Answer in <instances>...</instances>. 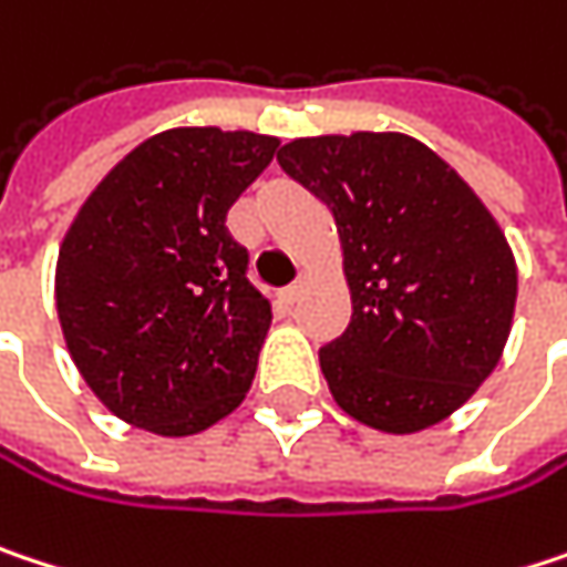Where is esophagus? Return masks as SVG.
I'll return each mask as SVG.
<instances>
[{
	"label": "esophagus",
	"instance_id": "obj_1",
	"mask_svg": "<svg viewBox=\"0 0 567 567\" xmlns=\"http://www.w3.org/2000/svg\"><path fill=\"white\" fill-rule=\"evenodd\" d=\"M305 285H308V276L301 272V276H298V279H295V282L288 285V288H285V291H282L285 301H288V305H295V301H298V298L305 295Z\"/></svg>",
	"mask_w": 567,
	"mask_h": 567
}]
</instances>
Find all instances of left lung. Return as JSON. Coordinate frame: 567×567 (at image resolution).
Returning <instances> with one entry per match:
<instances>
[{
	"mask_svg": "<svg viewBox=\"0 0 567 567\" xmlns=\"http://www.w3.org/2000/svg\"><path fill=\"white\" fill-rule=\"evenodd\" d=\"M279 165L334 217L353 315L321 347L337 405L389 435L457 412L503 357L516 259L481 197L402 132L315 135Z\"/></svg>",
	"mask_w": 567,
	"mask_h": 567,
	"instance_id": "1",
	"label": "left lung"
}]
</instances>
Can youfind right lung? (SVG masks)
Returning a JSON list of instances; mask_svg holds the SVG:
<instances>
[{
  "mask_svg": "<svg viewBox=\"0 0 567 567\" xmlns=\"http://www.w3.org/2000/svg\"><path fill=\"white\" fill-rule=\"evenodd\" d=\"M276 135L187 126L145 138L93 187L58 252L54 298L93 395L165 437L230 415L272 324L227 210Z\"/></svg>",
  "mask_w": 567,
  "mask_h": 567,
  "instance_id": "1",
  "label": "right lung"
}]
</instances>
